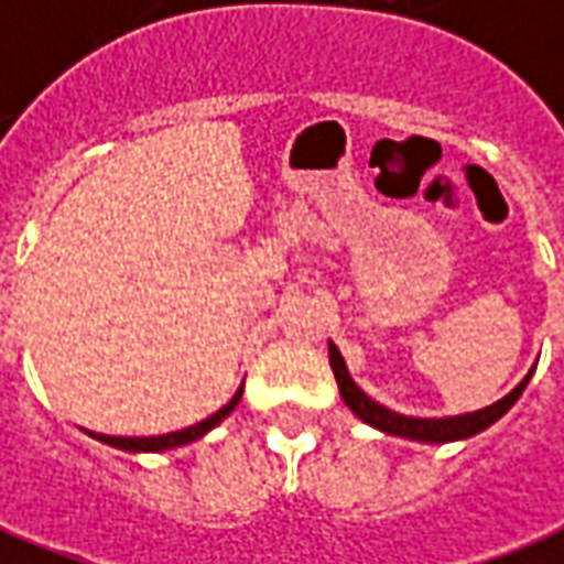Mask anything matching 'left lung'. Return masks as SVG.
I'll return each mask as SVG.
<instances>
[{"instance_id":"left-lung-1","label":"left lung","mask_w":564,"mask_h":564,"mask_svg":"<svg viewBox=\"0 0 564 564\" xmlns=\"http://www.w3.org/2000/svg\"><path fill=\"white\" fill-rule=\"evenodd\" d=\"M329 366L335 371V380H338V390H341L344 404L354 411L362 423L375 425L380 432L387 435H399V437H411V441H420V444H449V441H465V437L480 435L484 429H489L492 423H498L501 416L508 414L510 408L517 404V399L522 395V390L529 387V380L534 375L532 371L513 387V390L498 399L496 404L489 408H480V411H471V414H459V416H404L395 414L390 408H383L380 402H375L368 392H362L356 387V380L350 378L347 371V362H344L341 350L329 341Z\"/></svg>"}]
</instances>
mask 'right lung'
I'll return each instance as SVG.
<instances>
[{
    "instance_id": "obj_1",
    "label": "right lung",
    "mask_w": 564,
    "mask_h": 564,
    "mask_svg": "<svg viewBox=\"0 0 564 564\" xmlns=\"http://www.w3.org/2000/svg\"><path fill=\"white\" fill-rule=\"evenodd\" d=\"M241 395H245V383L235 390L232 399L223 404L217 414H210L208 420L189 425V429H181V432H169V435H150V437H117V435H96V432H90V437L102 441V444H108V447L127 449V453H165V449L186 447V444H193V441H198V437L208 435L210 429H217V425H220L226 416L232 414L235 408H238V402H241Z\"/></svg>"
}]
</instances>
